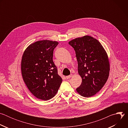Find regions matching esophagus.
Returning <instances> with one entry per match:
<instances>
[{"instance_id":"obj_1","label":"esophagus","mask_w":128,"mask_h":128,"mask_svg":"<svg viewBox=\"0 0 128 128\" xmlns=\"http://www.w3.org/2000/svg\"><path fill=\"white\" fill-rule=\"evenodd\" d=\"M72 76V75H70V76H66V78L67 79H69V78H71Z\"/></svg>"}]
</instances>
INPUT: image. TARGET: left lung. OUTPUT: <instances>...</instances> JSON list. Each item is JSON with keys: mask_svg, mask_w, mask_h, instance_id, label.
Here are the masks:
<instances>
[{"mask_svg": "<svg viewBox=\"0 0 128 128\" xmlns=\"http://www.w3.org/2000/svg\"><path fill=\"white\" fill-rule=\"evenodd\" d=\"M68 44L76 51L78 74L82 78L77 92L84 97H92L103 88L108 78L110 67L107 53L98 40L88 35Z\"/></svg>", "mask_w": 128, "mask_h": 128, "instance_id": "left-lung-1", "label": "left lung"}]
</instances>
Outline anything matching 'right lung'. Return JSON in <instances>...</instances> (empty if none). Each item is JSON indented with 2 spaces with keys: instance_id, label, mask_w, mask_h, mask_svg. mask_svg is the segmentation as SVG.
<instances>
[{
  "instance_id": "right-lung-1",
  "label": "right lung",
  "mask_w": 128,
  "mask_h": 128,
  "mask_svg": "<svg viewBox=\"0 0 128 128\" xmlns=\"http://www.w3.org/2000/svg\"><path fill=\"white\" fill-rule=\"evenodd\" d=\"M57 42L48 40L31 44L24 51L21 61L23 80L36 98L48 100L57 94L62 79L53 60V52Z\"/></svg>"
}]
</instances>
